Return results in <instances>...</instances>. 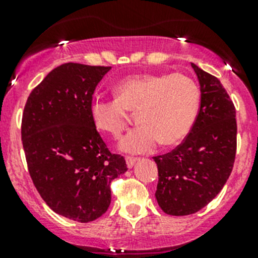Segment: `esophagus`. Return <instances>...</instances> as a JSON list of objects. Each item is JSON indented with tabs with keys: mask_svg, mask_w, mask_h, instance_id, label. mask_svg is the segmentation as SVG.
I'll list each match as a JSON object with an SVG mask.
<instances>
[{
	"mask_svg": "<svg viewBox=\"0 0 258 258\" xmlns=\"http://www.w3.org/2000/svg\"><path fill=\"white\" fill-rule=\"evenodd\" d=\"M139 160L137 157H131V156H126V163H127V167L131 168L134 167V165L136 163V161Z\"/></svg>",
	"mask_w": 258,
	"mask_h": 258,
	"instance_id": "34e87169",
	"label": "esophagus"
}]
</instances>
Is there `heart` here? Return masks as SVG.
<instances>
[{"label": "heart", "mask_w": 258, "mask_h": 258, "mask_svg": "<svg viewBox=\"0 0 258 258\" xmlns=\"http://www.w3.org/2000/svg\"><path fill=\"white\" fill-rule=\"evenodd\" d=\"M114 98H93L90 113L100 131L119 137L136 112L139 126L119 142L130 153H147L162 142L183 141L194 128L201 107V91L181 74H144L128 77L114 87Z\"/></svg>", "instance_id": "heart-1"}]
</instances>
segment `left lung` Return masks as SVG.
Listing matches in <instances>:
<instances>
[{
    "mask_svg": "<svg viewBox=\"0 0 258 258\" xmlns=\"http://www.w3.org/2000/svg\"><path fill=\"white\" fill-rule=\"evenodd\" d=\"M201 86L194 128L175 150L153 157L156 200L167 215H192L209 205L232 172L237 150L236 108L220 80L191 63Z\"/></svg>",
    "mask_w": 258,
    "mask_h": 258,
    "instance_id": "obj_1",
    "label": "left lung"
}]
</instances>
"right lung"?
I'll return each mask as SVG.
<instances>
[{"label":"right lung","mask_w":258,"mask_h":258,"mask_svg":"<svg viewBox=\"0 0 258 258\" xmlns=\"http://www.w3.org/2000/svg\"><path fill=\"white\" fill-rule=\"evenodd\" d=\"M110 66L63 63L28 96L21 137L28 173L51 210L77 222L101 217L111 204V183L127 171L90 113L92 95Z\"/></svg>","instance_id":"add662e5"}]
</instances>
